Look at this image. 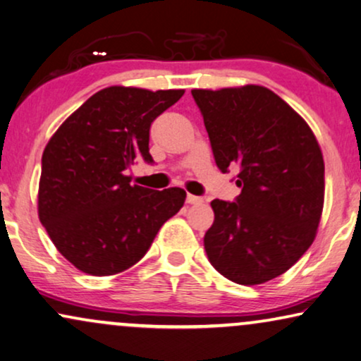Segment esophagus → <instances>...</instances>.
<instances>
[{
    "instance_id": "1",
    "label": "esophagus",
    "mask_w": 361,
    "mask_h": 361,
    "mask_svg": "<svg viewBox=\"0 0 361 361\" xmlns=\"http://www.w3.org/2000/svg\"><path fill=\"white\" fill-rule=\"evenodd\" d=\"M186 203H190V204H200V203H203V198L202 196H195V195H186Z\"/></svg>"
}]
</instances>
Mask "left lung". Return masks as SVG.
<instances>
[{
	"mask_svg": "<svg viewBox=\"0 0 361 361\" xmlns=\"http://www.w3.org/2000/svg\"><path fill=\"white\" fill-rule=\"evenodd\" d=\"M216 166H238L235 202L213 200L204 250L214 270L238 285L280 276L313 243L325 200V163L312 128L258 85L191 90Z\"/></svg>",
	"mask_w": 361,
	"mask_h": 361,
	"instance_id": "1",
	"label": "left lung"
}]
</instances>
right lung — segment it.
<instances>
[{"label": "right lung", "mask_w": 361, "mask_h": 361, "mask_svg": "<svg viewBox=\"0 0 361 361\" xmlns=\"http://www.w3.org/2000/svg\"><path fill=\"white\" fill-rule=\"evenodd\" d=\"M183 93L109 86L86 99L48 141L39 221L78 270L93 276L128 270L183 207L185 190L143 188L125 175L138 159L153 163L149 126Z\"/></svg>", "instance_id": "add662e5"}]
</instances>
